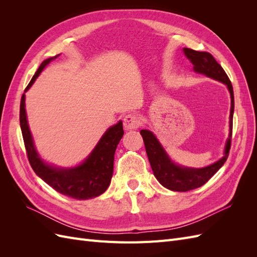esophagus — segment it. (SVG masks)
Here are the masks:
<instances>
[{"label": "esophagus", "instance_id": "1", "mask_svg": "<svg viewBox=\"0 0 257 257\" xmlns=\"http://www.w3.org/2000/svg\"><path fill=\"white\" fill-rule=\"evenodd\" d=\"M141 118H139L138 114L136 113H128L124 116L123 120V125L125 130H137L141 126Z\"/></svg>", "mask_w": 257, "mask_h": 257}]
</instances>
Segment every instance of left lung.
<instances>
[{"label":"left lung","mask_w":257,"mask_h":257,"mask_svg":"<svg viewBox=\"0 0 257 257\" xmlns=\"http://www.w3.org/2000/svg\"><path fill=\"white\" fill-rule=\"evenodd\" d=\"M183 52L186 58L192 62L194 71L196 73L204 74L210 78H213L227 85L230 93L231 106L229 115V138L226 143V147H225L224 157L213 164L204 168H188L176 165L173 161H170L165 150L163 149V147L152 132L148 130L141 131L148 159H149L155 178L166 189L176 192H186L204 185L226 162L231 144L232 115H234L235 107L234 91H232L231 82L222 66L217 63L211 54L209 52L196 51L190 48H184Z\"/></svg>","instance_id":"obj_1"}]
</instances>
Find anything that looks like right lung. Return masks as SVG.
I'll use <instances>...</instances> for the list:
<instances>
[{"label":"right lung","instance_id":"add662e5","mask_svg":"<svg viewBox=\"0 0 257 257\" xmlns=\"http://www.w3.org/2000/svg\"><path fill=\"white\" fill-rule=\"evenodd\" d=\"M58 56L43 62L26 91L34 83L44 67ZM25 100L26 94L23 93L20 102V127L28 160L34 173L57 192L75 199H90L103 194L109 186L113 173L114 152L124 134L122 121H119L105 132L94 150L82 164L73 168H57L46 164L35 150L33 138L28 125Z\"/></svg>","mask_w":257,"mask_h":257}]
</instances>
